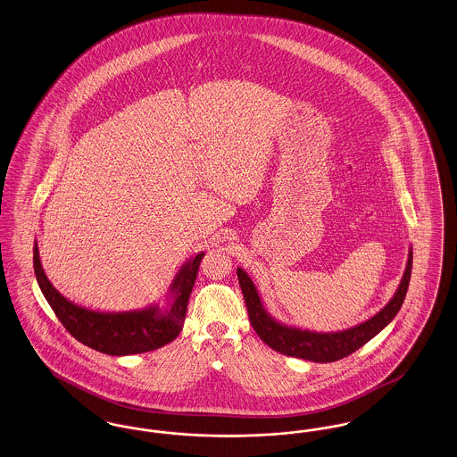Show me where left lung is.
Instances as JSON below:
<instances>
[{"label":"left lung","instance_id":"8db88e82","mask_svg":"<svg viewBox=\"0 0 457 457\" xmlns=\"http://www.w3.org/2000/svg\"><path fill=\"white\" fill-rule=\"evenodd\" d=\"M411 263H413V250L410 248L402 282L383 310L378 311L374 316L365 320L364 323H359L352 328L329 331V333L297 328V327L277 321L274 316L265 310L250 275L246 274L243 269H237V274L239 287L243 291V297L248 308L252 327L258 333V337L269 347L274 348L284 355L325 364V362L340 361L350 353H353L355 350L364 347L370 338H374L395 320L398 311L402 310L403 301L408 291V284L411 277Z\"/></svg>","mask_w":457,"mask_h":457}]
</instances>
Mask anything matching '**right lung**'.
Instances as JSON below:
<instances>
[{
    "instance_id": "add662e5",
    "label": "right lung",
    "mask_w": 457,
    "mask_h": 457,
    "mask_svg": "<svg viewBox=\"0 0 457 457\" xmlns=\"http://www.w3.org/2000/svg\"><path fill=\"white\" fill-rule=\"evenodd\" d=\"M204 252L188 258L168 289V306L151 304L143 310L95 311L66 299L55 289L42 269L34 241V270L40 291L59 321L78 342L107 355H132L151 352L173 342L183 327L188 297L199 274Z\"/></svg>"
}]
</instances>
